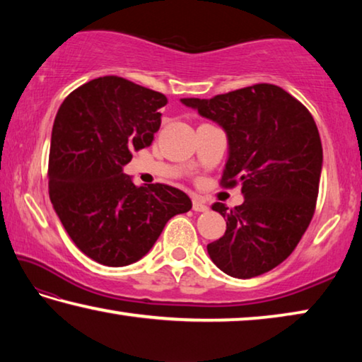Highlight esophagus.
Segmentation results:
<instances>
[{
  "instance_id": "obj_1",
  "label": "esophagus",
  "mask_w": 362,
  "mask_h": 362,
  "mask_svg": "<svg viewBox=\"0 0 362 362\" xmlns=\"http://www.w3.org/2000/svg\"><path fill=\"white\" fill-rule=\"evenodd\" d=\"M207 209H209V207H207L206 203H203V201H201L199 198H193V211L207 212Z\"/></svg>"
}]
</instances>
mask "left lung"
<instances>
[{
	"instance_id": "left-lung-1",
	"label": "left lung",
	"mask_w": 362,
	"mask_h": 362,
	"mask_svg": "<svg viewBox=\"0 0 362 362\" xmlns=\"http://www.w3.org/2000/svg\"><path fill=\"white\" fill-rule=\"evenodd\" d=\"M182 102L226 131L230 156L220 185H243L241 206L212 204L226 218V231L207 252L233 278L260 276L293 252L315 216L322 145L313 116L268 83Z\"/></svg>"
}]
</instances>
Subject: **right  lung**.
<instances>
[{
    "mask_svg": "<svg viewBox=\"0 0 362 362\" xmlns=\"http://www.w3.org/2000/svg\"><path fill=\"white\" fill-rule=\"evenodd\" d=\"M168 97L129 79L103 76L65 97L52 126L49 198L76 247L107 267L148 252L164 225L192 199L164 183L136 187L122 166L150 146Z\"/></svg>",
    "mask_w": 362,
    "mask_h": 362,
    "instance_id": "add662e5",
    "label": "right lung"
}]
</instances>
